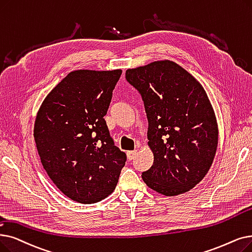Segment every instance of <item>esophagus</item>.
<instances>
[{"label": "esophagus", "instance_id": "1", "mask_svg": "<svg viewBox=\"0 0 252 252\" xmlns=\"http://www.w3.org/2000/svg\"><path fill=\"white\" fill-rule=\"evenodd\" d=\"M137 155V150H132V151H127L126 152V156H127V159L128 160H132L134 159V158Z\"/></svg>", "mask_w": 252, "mask_h": 252}]
</instances>
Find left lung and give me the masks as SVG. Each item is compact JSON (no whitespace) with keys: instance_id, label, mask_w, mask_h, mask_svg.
Wrapping results in <instances>:
<instances>
[{"instance_id":"left-lung-1","label":"left lung","mask_w":252,"mask_h":252,"mask_svg":"<svg viewBox=\"0 0 252 252\" xmlns=\"http://www.w3.org/2000/svg\"><path fill=\"white\" fill-rule=\"evenodd\" d=\"M126 79L140 93L148 119L153 165L142 173L163 195L187 192L209 171L218 143L215 113L201 83L172 61L128 69Z\"/></svg>"}]
</instances>
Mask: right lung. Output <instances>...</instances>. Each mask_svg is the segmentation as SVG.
Listing matches in <instances>:
<instances>
[{
  "label": "right lung",
  "mask_w": 252,
  "mask_h": 252,
  "mask_svg": "<svg viewBox=\"0 0 252 252\" xmlns=\"http://www.w3.org/2000/svg\"><path fill=\"white\" fill-rule=\"evenodd\" d=\"M122 70L69 73L43 101L34 137L43 168L71 200L94 204L116 188L126 156L104 119Z\"/></svg>",
  "instance_id": "obj_1"
}]
</instances>
